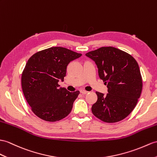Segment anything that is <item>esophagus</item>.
I'll return each mask as SVG.
<instances>
[{"label":"esophagus","mask_w":157,"mask_h":157,"mask_svg":"<svg viewBox=\"0 0 157 157\" xmlns=\"http://www.w3.org/2000/svg\"><path fill=\"white\" fill-rule=\"evenodd\" d=\"M88 93H89V92L86 91V90H81V93H82V94H87Z\"/></svg>","instance_id":"obj_1"}]
</instances>
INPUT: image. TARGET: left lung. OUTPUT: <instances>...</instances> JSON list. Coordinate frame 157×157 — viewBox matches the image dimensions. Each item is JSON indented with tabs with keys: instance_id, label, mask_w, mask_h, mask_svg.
Segmentation results:
<instances>
[{
	"instance_id": "1",
	"label": "left lung",
	"mask_w": 157,
	"mask_h": 157,
	"mask_svg": "<svg viewBox=\"0 0 157 157\" xmlns=\"http://www.w3.org/2000/svg\"><path fill=\"white\" fill-rule=\"evenodd\" d=\"M96 63L98 76L107 85L108 93L96 92L92 113L106 123L124 119L135 109L143 88L140 68L128 53L112 47H101L85 55Z\"/></svg>"
}]
</instances>
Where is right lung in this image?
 Masks as SVG:
<instances>
[{
  "label": "right lung",
  "instance_id": "obj_1",
  "mask_svg": "<svg viewBox=\"0 0 157 157\" xmlns=\"http://www.w3.org/2000/svg\"><path fill=\"white\" fill-rule=\"evenodd\" d=\"M66 48L55 47L37 52L27 61L22 72L23 94L33 112L41 119L55 122L68 115L80 92L59 87L71 61L81 56Z\"/></svg>",
  "mask_w": 157,
  "mask_h": 157
}]
</instances>
